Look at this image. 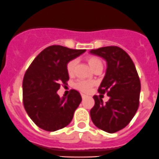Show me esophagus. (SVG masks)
I'll list each match as a JSON object with an SVG mask.
<instances>
[{
    "mask_svg": "<svg viewBox=\"0 0 159 159\" xmlns=\"http://www.w3.org/2000/svg\"><path fill=\"white\" fill-rule=\"evenodd\" d=\"M87 97H89L87 95H84V94H81V98H87Z\"/></svg>",
    "mask_w": 159,
    "mask_h": 159,
    "instance_id": "obj_1",
    "label": "esophagus"
}]
</instances>
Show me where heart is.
Here are the masks:
<instances>
[{
	"instance_id": "1",
	"label": "heart",
	"mask_w": 159,
	"mask_h": 159,
	"mask_svg": "<svg viewBox=\"0 0 159 159\" xmlns=\"http://www.w3.org/2000/svg\"><path fill=\"white\" fill-rule=\"evenodd\" d=\"M86 61H87L89 65L90 66V67L93 70H95L98 68H102V62L98 57H88L86 58ZM75 67H76V61L75 60H71V61L67 63L66 70H67L68 75L72 76L75 74ZM94 84H95L94 81L78 80L75 84V88L82 92H88Z\"/></svg>"
}]
</instances>
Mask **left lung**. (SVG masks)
I'll list each match as a JSON object with an SVG mask.
<instances>
[{"instance_id": "1", "label": "left lung", "mask_w": 159, "mask_h": 159, "mask_svg": "<svg viewBox=\"0 0 159 159\" xmlns=\"http://www.w3.org/2000/svg\"><path fill=\"white\" fill-rule=\"evenodd\" d=\"M106 60V75L98 92H106L109 101L94 95L95 106L90 111L91 119L98 128L115 133L131 121L139 106L141 82L131 58L118 47H105L90 51ZM99 95V96H101Z\"/></svg>"}]
</instances>
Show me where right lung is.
I'll return each instance as SVG.
<instances>
[{"label": "right lung", "instance_id": "1", "mask_svg": "<svg viewBox=\"0 0 159 159\" xmlns=\"http://www.w3.org/2000/svg\"><path fill=\"white\" fill-rule=\"evenodd\" d=\"M86 50H72L59 45L47 47L34 59L22 81L23 105L39 128L56 131L68 125L81 102L76 90L60 98L57 92L69 80L66 67Z\"/></svg>", "mask_w": 159, "mask_h": 159}]
</instances>
